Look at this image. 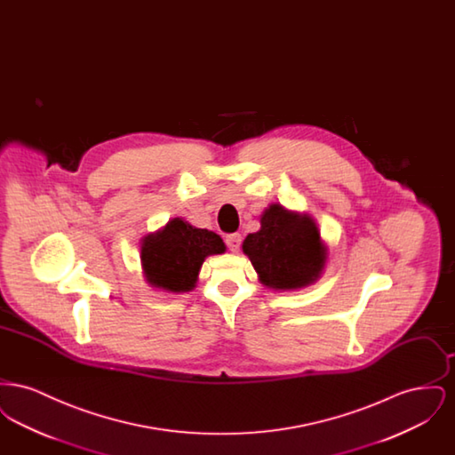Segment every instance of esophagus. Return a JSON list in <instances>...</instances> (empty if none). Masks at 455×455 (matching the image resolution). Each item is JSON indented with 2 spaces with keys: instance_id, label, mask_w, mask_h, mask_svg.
I'll return each mask as SVG.
<instances>
[{
  "instance_id": "34e87169",
  "label": "esophagus",
  "mask_w": 455,
  "mask_h": 455,
  "mask_svg": "<svg viewBox=\"0 0 455 455\" xmlns=\"http://www.w3.org/2000/svg\"><path fill=\"white\" fill-rule=\"evenodd\" d=\"M225 242H227V245L232 252H237L240 249V243H242V235L240 234H230V235L225 237Z\"/></svg>"
}]
</instances>
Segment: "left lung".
I'll return each mask as SVG.
<instances>
[{"mask_svg":"<svg viewBox=\"0 0 455 455\" xmlns=\"http://www.w3.org/2000/svg\"><path fill=\"white\" fill-rule=\"evenodd\" d=\"M259 282L275 290H297L315 282L325 264V247L308 215L271 204L260 215V230L242 243Z\"/></svg>","mask_w":455,"mask_h":455,"instance_id":"obj_1","label":"left lung"}]
</instances>
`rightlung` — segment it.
<instances>
[{"instance_id":"obj_1","label":"right lung","mask_w":455,"mask_h":455,"mask_svg":"<svg viewBox=\"0 0 455 455\" xmlns=\"http://www.w3.org/2000/svg\"><path fill=\"white\" fill-rule=\"evenodd\" d=\"M225 243L215 232L196 228L173 218L162 230L143 238L141 264L145 278L155 288L173 293L191 291L204 259L223 254Z\"/></svg>"}]
</instances>
